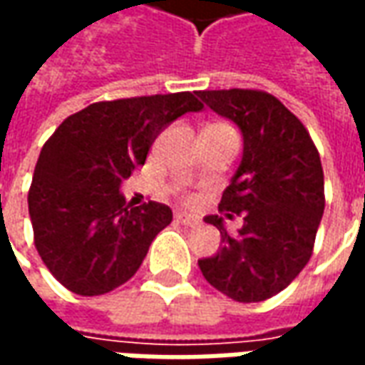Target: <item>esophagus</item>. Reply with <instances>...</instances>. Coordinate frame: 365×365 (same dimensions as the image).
Wrapping results in <instances>:
<instances>
[{
    "label": "esophagus",
    "instance_id": "esophagus-1",
    "mask_svg": "<svg viewBox=\"0 0 365 365\" xmlns=\"http://www.w3.org/2000/svg\"><path fill=\"white\" fill-rule=\"evenodd\" d=\"M175 221L182 222V225H185V227H197L199 225L197 217H193V215H187V213H178L175 215Z\"/></svg>",
    "mask_w": 365,
    "mask_h": 365
}]
</instances>
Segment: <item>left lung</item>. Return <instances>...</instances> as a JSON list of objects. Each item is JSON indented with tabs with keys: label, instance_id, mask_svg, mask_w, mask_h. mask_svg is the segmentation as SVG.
I'll use <instances>...</instances> for the list:
<instances>
[{
	"label": "left lung",
	"instance_id": "obj_1",
	"mask_svg": "<svg viewBox=\"0 0 365 365\" xmlns=\"http://www.w3.org/2000/svg\"><path fill=\"white\" fill-rule=\"evenodd\" d=\"M197 96L245 136L242 162L219 203V213L242 217L245 225L229 235L222 217H205L221 230L222 246L199 260V269L238 303L266 301L285 289L313 254L324 211L321 156L305 125L268 91L232 88Z\"/></svg>",
	"mask_w": 365,
	"mask_h": 365
}]
</instances>
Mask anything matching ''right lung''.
I'll use <instances>...</instances> for the list:
<instances>
[{"label":"right lung","instance_id":"right-lung-1","mask_svg":"<svg viewBox=\"0 0 365 365\" xmlns=\"http://www.w3.org/2000/svg\"><path fill=\"white\" fill-rule=\"evenodd\" d=\"M201 109L191 91L97 101L66 117L44 143L29 215L36 252L66 289L103 295L140 268L172 209L156 201L130 207L119 185L146 162L162 128Z\"/></svg>","mask_w":365,"mask_h":365}]
</instances>
